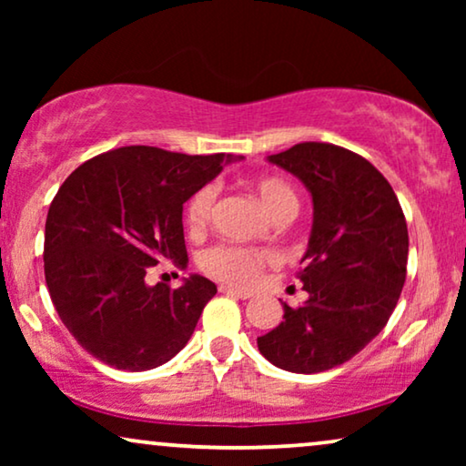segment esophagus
Returning <instances> with one entry per match:
<instances>
[{
	"mask_svg": "<svg viewBox=\"0 0 466 466\" xmlns=\"http://www.w3.org/2000/svg\"><path fill=\"white\" fill-rule=\"evenodd\" d=\"M222 295H228V297H238V299H250L252 295L250 292H246V290H239V289H233V286H227V284H220V289H218Z\"/></svg>",
	"mask_w": 466,
	"mask_h": 466,
	"instance_id": "1",
	"label": "esophagus"
}]
</instances>
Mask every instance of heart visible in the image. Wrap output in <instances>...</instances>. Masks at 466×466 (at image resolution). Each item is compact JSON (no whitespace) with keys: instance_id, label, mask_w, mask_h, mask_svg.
<instances>
[{"instance_id":"b5f03b06","label":"heart","mask_w":466,"mask_h":466,"mask_svg":"<svg viewBox=\"0 0 466 466\" xmlns=\"http://www.w3.org/2000/svg\"><path fill=\"white\" fill-rule=\"evenodd\" d=\"M250 190L258 197L263 208L273 218H290L299 208L297 193L289 182L276 176L254 177L250 182ZM216 203V188L212 184H206L190 197L187 203V227L190 233L206 231L209 220H212ZM278 257L265 248H250L238 244H218L201 254V269L212 278H218L222 282L239 286V289H250L260 279L265 267L276 265Z\"/></svg>"}]
</instances>
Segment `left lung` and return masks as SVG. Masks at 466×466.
I'll use <instances>...</instances> for the list:
<instances>
[{"mask_svg": "<svg viewBox=\"0 0 466 466\" xmlns=\"http://www.w3.org/2000/svg\"><path fill=\"white\" fill-rule=\"evenodd\" d=\"M269 163L297 176L314 201V225L297 278L309 299L284 305L260 335V354L292 373H320L359 354L397 308L407 276L405 214L384 176L352 150L303 142Z\"/></svg>", "mask_w": 466, "mask_h": 466, "instance_id": "1", "label": "left lung"}]
</instances>
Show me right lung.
<instances>
[{"mask_svg": "<svg viewBox=\"0 0 466 466\" xmlns=\"http://www.w3.org/2000/svg\"><path fill=\"white\" fill-rule=\"evenodd\" d=\"M231 155H182L125 146L82 163L61 184L46 216L44 276L74 339L123 371L155 369L187 346L216 284H146L171 260L188 263L182 209L231 163Z\"/></svg>", "mask_w": 466, "mask_h": 466, "instance_id": "right-lung-1", "label": "right lung"}]
</instances>
